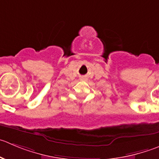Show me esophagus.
I'll list each match as a JSON object with an SVG mask.
<instances>
[{
	"mask_svg": "<svg viewBox=\"0 0 159 159\" xmlns=\"http://www.w3.org/2000/svg\"><path fill=\"white\" fill-rule=\"evenodd\" d=\"M85 80V78H84V77H82V78H81V80Z\"/></svg>",
	"mask_w": 159,
	"mask_h": 159,
	"instance_id": "1",
	"label": "esophagus"
}]
</instances>
